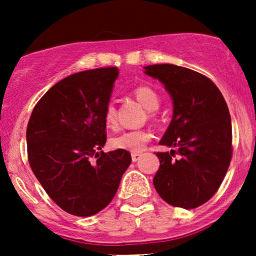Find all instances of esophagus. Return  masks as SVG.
<instances>
[{
	"label": "esophagus",
	"instance_id": "1",
	"mask_svg": "<svg viewBox=\"0 0 256 256\" xmlns=\"http://www.w3.org/2000/svg\"><path fill=\"white\" fill-rule=\"evenodd\" d=\"M141 157V154H136V152H134V154H131V158H132V162H136L138 161Z\"/></svg>",
	"mask_w": 256,
	"mask_h": 256
}]
</instances>
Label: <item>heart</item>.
<instances>
[{
	"label": "heart",
	"instance_id": "heart-1",
	"mask_svg": "<svg viewBox=\"0 0 256 256\" xmlns=\"http://www.w3.org/2000/svg\"><path fill=\"white\" fill-rule=\"evenodd\" d=\"M134 95L138 102L150 112V115H154V110L160 106V95L154 88L148 85H140L134 90ZM104 122L108 128H115L118 125L116 118V109L110 102L106 105L104 112ZM151 140V132L147 130H128L114 136L110 140L112 147L116 150H125L130 152H141L146 146V144Z\"/></svg>",
	"mask_w": 256,
	"mask_h": 256
}]
</instances>
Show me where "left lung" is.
I'll list each match as a JSON object with an SVG mask.
<instances>
[{"instance_id":"obj_1","label":"left lung","mask_w":256,"mask_h":256,"mask_svg":"<svg viewBox=\"0 0 256 256\" xmlns=\"http://www.w3.org/2000/svg\"><path fill=\"white\" fill-rule=\"evenodd\" d=\"M144 73L158 79L174 102L172 120L160 141L172 150L156 154L154 186L168 204L197 208L216 194L230 164L228 105L210 79L188 68L154 64L144 66Z\"/></svg>"}]
</instances>
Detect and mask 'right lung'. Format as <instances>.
I'll list each match as a JSON object with an SVG mask.
<instances>
[{"mask_svg": "<svg viewBox=\"0 0 256 256\" xmlns=\"http://www.w3.org/2000/svg\"><path fill=\"white\" fill-rule=\"evenodd\" d=\"M118 76L110 66L66 76L40 98L28 121L30 168L56 204L73 216L106 207L131 164L125 150L102 151L104 112Z\"/></svg>", "mask_w": 256, "mask_h": 256, "instance_id": "obj_1", "label": "right lung"}]
</instances>
